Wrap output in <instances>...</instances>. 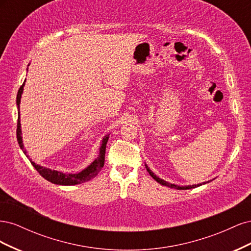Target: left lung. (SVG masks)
Listing matches in <instances>:
<instances>
[{
	"label": "left lung",
	"instance_id": "obj_1",
	"mask_svg": "<svg viewBox=\"0 0 251 251\" xmlns=\"http://www.w3.org/2000/svg\"><path fill=\"white\" fill-rule=\"evenodd\" d=\"M146 168H147V171L149 172V174L151 175V177H153L158 183H160V184H162V185H165V186H169V187H171V188H176V189H191V188H194V187H197V186H199V185H201V184H197V185H188V186H178V185H175V184H172V183H169V182H166V181H164V180H162V179H160V178H158L156 175L151 172L148 166L146 165ZM203 184H205V182Z\"/></svg>",
	"mask_w": 251,
	"mask_h": 251
}]
</instances>
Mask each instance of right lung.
I'll use <instances>...</instances> for the list:
<instances>
[{"instance_id":"add662e5","label":"right lung","mask_w":251,"mask_h":251,"mask_svg":"<svg viewBox=\"0 0 251 251\" xmlns=\"http://www.w3.org/2000/svg\"><path fill=\"white\" fill-rule=\"evenodd\" d=\"M24 85H25V82L20 87V89L18 91V95H17V104L19 108V117H18V125H17V138H18V142L20 144V148L23 150L25 155L28 157V155L26 154V151L24 150V147H23V141H22V137H21V124H20V101H21L22 93H23V89H24ZM108 139H109V135L105 136V138H103L102 144L100 147V155H98L97 159H95V161L90 166H88L86 170H83L82 172H80L78 174H63L60 172L52 171V170H49L46 168H43V166H41V165H37L30 158H29V160L33 165V168L37 171V173H39L43 178L50 181L51 183L59 184V185H75V184L83 183V182L89 181L91 179H93L94 177H96L98 173H100V170L103 168L105 146H107Z\"/></svg>"}]
</instances>
